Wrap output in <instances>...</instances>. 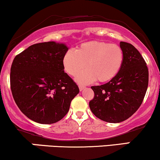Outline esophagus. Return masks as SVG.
<instances>
[{"label": "esophagus", "mask_w": 160, "mask_h": 160, "mask_svg": "<svg viewBox=\"0 0 160 160\" xmlns=\"http://www.w3.org/2000/svg\"><path fill=\"white\" fill-rule=\"evenodd\" d=\"M78 88H79L80 91H82V90H84V88H85V86H84V85H81V84H79V85H78Z\"/></svg>", "instance_id": "1"}]
</instances>
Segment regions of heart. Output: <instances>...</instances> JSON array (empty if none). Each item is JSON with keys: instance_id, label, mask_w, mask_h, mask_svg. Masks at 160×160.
<instances>
[{"instance_id": "1", "label": "heart", "mask_w": 160, "mask_h": 160, "mask_svg": "<svg viewBox=\"0 0 160 160\" xmlns=\"http://www.w3.org/2000/svg\"><path fill=\"white\" fill-rule=\"evenodd\" d=\"M123 61V53L117 44L104 41H90L76 50H68L63 58L65 71L76 76L85 65L86 70L76 76V81L88 84L93 81L108 82L118 74Z\"/></svg>"}]
</instances>
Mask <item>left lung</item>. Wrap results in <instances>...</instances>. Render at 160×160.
<instances>
[{"label":"left lung","mask_w":160,"mask_h":160,"mask_svg":"<svg viewBox=\"0 0 160 160\" xmlns=\"http://www.w3.org/2000/svg\"><path fill=\"white\" fill-rule=\"evenodd\" d=\"M123 53L121 68L108 83L92 86L94 97L91 112L108 123L128 119L142 105L148 86V69L140 52L132 44L120 42Z\"/></svg>","instance_id":"1"}]
</instances>
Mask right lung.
I'll return each mask as SVG.
<instances>
[{"mask_svg": "<svg viewBox=\"0 0 160 160\" xmlns=\"http://www.w3.org/2000/svg\"><path fill=\"white\" fill-rule=\"evenodd\" d=\"M63 43L47 42L29 46L16 55L10 69V88L15 102L29 119L42 124L61 121L78 85L64 72Z\"/></svg>", "mask_w": 160, "mask_h": 160, "instance_id": "1", "label": "right lung"}]
</instances>
